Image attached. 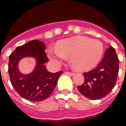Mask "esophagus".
<instances>
[{
	"label": "esophagus",
	"mask_w": 126,
	"mask_h": 126,
	"mask_svg": "<svg viewBox=\"0 0 126 126\" xmlns=\"http://www.w3.org/2000/svg\"><path fill=\"white\" fill-rule=\"evenodd\" d=\"M66 74L68 75H71V76H74L75 75L74 73H70V72H66Z\"/></svg>",
	"instance_id": "obj_1"
}]
</instances>
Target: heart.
Returning a JSON list of instances; mask_svg holds the SVG:
<instances>
[{
    "mask_svg": "<svg viewBox=\"0 0 126 126\" xmlns=\"http://www.w3.org/2000/svg\"><path fill=\"white\" fill-rule=\"evenodd\" d=\"M103 50V45L99 40L77 36L59 40L55 48L48 49V57L53 65L59 66L70 55V63L75 70L86 71L97 65Z\"/></svg>",
    "mask_w": 126,
    "mask_h": 126,
    "instance_id": "obj_1",
    "label": "heart"
}]
</instances>
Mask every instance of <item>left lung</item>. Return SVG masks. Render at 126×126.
Listing matches in <instances>:
<instances>
[{"label": "left lung", "mask_w": 126, "mask_h": 126, "mask_svg": "<svg viewBox=\"0 0 126 126\" xmlns=\"http://www.w3.org/2000/svg\"><path fill=\"white\" fill-rule=\"evenodd\" d=\"M101 62L95 69L84 73V82L77 87L84 97L97 100L105 97L115 86L119 71V59L115 49L107 45Z\"/></svg>", "instance_id": "obj_1"}]
</instances>
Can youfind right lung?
<instances>
[{
	"instance_id": "add662e5",
	"label": "right lung",
	"mask_w": 126,
	"mask_h": 126,
	"mask_svg": "<svg viewBox=\"0 0 126 126\" xmlns=\"http://www.w3.org/2000/svg\"><path fill=\"white\" fill-rule=\"evenodd\" d=\"M46 46L38 40L29 41L17 47L9 56L8 73L10 82L21 97L31 101H41L47 99L55 89L60 75L63 73H50L45 63L48 61ZM24 58L35 59L34 69L23 74L18 69V63Z\"/></svg>"
}]
</instances>
